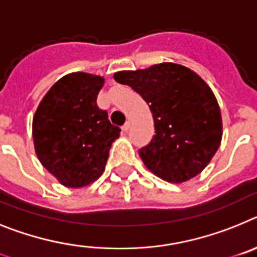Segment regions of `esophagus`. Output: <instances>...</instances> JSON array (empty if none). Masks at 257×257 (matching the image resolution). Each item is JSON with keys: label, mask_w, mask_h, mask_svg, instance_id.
Wrapping results in <instances>:
<instances>
[{"label": "esophagus", "mask_w": 257, "mask_h": 257, "mask_svg": "<svg viewBox=\"0 0 257 257\" xmlns=\"http://www.w3.org/2000/svg\"><path fill=\"white\" fill-rule=\"evenodd\" d=\"M129 128H131V121H126L125 124H124V125L121 126V129H122V131H124V132H128Z\"/></svg>", "instance_id": "obj_1"}]
</instances>
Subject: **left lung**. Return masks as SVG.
<instances>
[{"instance_id": "1", "label": "left lung", "mask_w": 257, "mask_h": 257, "mask_svg": "<svg viewBox=\"0 0 257 257\" xmlns=\"http://www.w3.org/2000/svg\"><path fill=\"white\" fill-rule=\"evenodd\" d=\"M113 79L137 91L153 113L155 136L138 150L145 166L168 182L199 175L222 137L220 107L206 82L175 63L116 72Z\"/></svg>"}]
</instances>
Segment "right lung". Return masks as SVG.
Segmentation results:
<instances>
[{
    "instance_id": "right-lung-1",
    "label": "right lung",
    "mask_w": 257,
    "mask_h": 257,
    "mask_svg": "<svg viewBox=\"0 0 257 257\" xmlns=\"http://www.w3.org/2000/svg\"><path fill=\"white\" fill-rule=\"evenodd\" d=\"M103 77L76 72L58 80L33 117L35 150L42 166L67 187L101 177L121 129L97 104Z\"/></svg>"
}]
</instances>
